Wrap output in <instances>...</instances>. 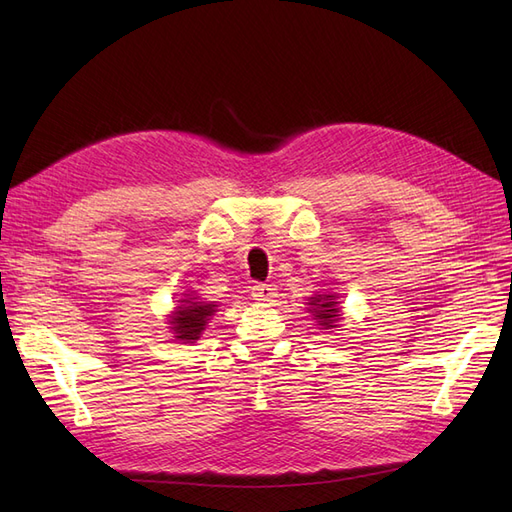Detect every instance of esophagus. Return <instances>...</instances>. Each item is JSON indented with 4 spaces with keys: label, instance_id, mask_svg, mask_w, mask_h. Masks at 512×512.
Segmentation results:
<instances>
[{
    "label": "esophagus",
    "instance_id": "1",
    "mask_svg": "<svg viewBox=\"0 0 512 512\" xmlns=\"http://www.w3.org/2000/svg\"><path fill=\"white\" fill-rule=\"evenodd\" d=\"M252 297H254V301H260V303H271L277 297V290L271 284H254Z\"/></svg>",
    "mask_w": 512,
    "mask_h": 512
}]
</instances>
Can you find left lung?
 <instances>
[{"mask_svg":"<svg viewBox=\"0 0 512 512\" xmlns=\"http://www.w3.org/2000/svg\"><path fill=\"white\" fill-rule=\"evenodd\" d=\"M339 294L324 292L314 294L307 299V312L318 322V327L324 331H337L339 320H342V307H339Z\"/></svg>","mask_w":512,"mask_h":512,"instance_id":"left-lung-1","label":"left lung"}]
</instances>
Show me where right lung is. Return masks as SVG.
Here are the masks:
<instances>
[{"label":"right lung","instance_id":"add662e5","mask_svg":"<svg viewBox=\"0 0 512 512\" xmlns=\"http://www.w3.org/2000/svg\"><path fill=\"white\" fill-rule=\"evenodd\" d=\"M215 312H218V303L215 301H200L196 292L183 294L179 305L168 314V329L177 342L194 344L207 329V324Z\"/></svg>","mask_w":512,"mask_h":512}]
</instances>
